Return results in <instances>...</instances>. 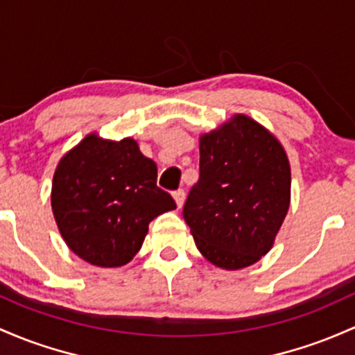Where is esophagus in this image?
Masks as SVG:
<instances>
[{
	"instance_id": "obj_1",
	"label": "esophagus",
	"mask_w": 355,
	"mask_h": 355,
	"mask_svg": "<svg viewBox=\"0 0 355 355\" xmlns=\"http://www.w3.org/2000/svg\"><path fill=\"white\" fill-rule=\"evenodd\" d=\"M173 198H175V202H177L178 209L184 207V204H185V192H184V190H182V189L175 190V192H173Z\"/></svg>"
}]
</instances>
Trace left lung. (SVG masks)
I'll return each mask as SVG.
<instances>
[{
  "instance_id": "1",
  "label": "left lung",
  "mask_w": 355,
  "mask_h": 355,
  "mask_svg": "<svg viewBox=\"0 0 355 355\" xmlns=\"http://www.w3.org/2000/svg\"><path fill=\"white\" fill-rule=\"evenodd\" d=\"M198 145L200 178L185 202V222L214 266L243 270L270 252L290 209L286 151L246 114L200 135Z\"/></svg>"
}]
</instances>
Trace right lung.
<instances>
[{"label": "right lung", "mask_w": 355, "mask_h": 355, "mask_svg": "<svg viewBox=\"0 0 355 355\" xmlns=\"http://www.w3.org/2000/svg\"><path fill=\"white\" fill-rule=\"evenodd\" d=\"M157 177V163L133 138L112 141L91 133L69 150L53 173L50 200L70 251L101 268L130 263L150 222L177 209Z\"/></svg>", "instance_id": "obj_1"}]
</instances>
